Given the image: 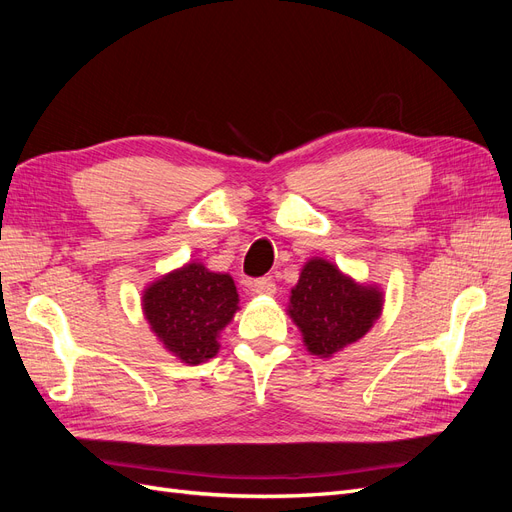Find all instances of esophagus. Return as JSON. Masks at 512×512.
Here are the masks:
<instances>
[{"mask_svg":"<svg viewBox=\"0 0 512 512\" xmlns=\"http://www.w3.org/2000/svg\"><path fill=\"white\" fill-rule=\"evenodd\" d=\"M252 294H265V297H271V294H275V282L271 280V277H260V280H254L252 286H250Z\"/></svg>","mask_w":512,"mask_h":512,"instance_id":"obj_1","label":"esophagus"}]
</instances>
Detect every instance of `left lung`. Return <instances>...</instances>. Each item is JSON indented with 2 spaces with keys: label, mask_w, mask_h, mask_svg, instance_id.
<instances>
[{
  "label": "left lung",
  "mask_w": 512,
  "mask_h": 512,
  "mask_svg": "<svg viewBox=\"0 0 512 512\" xmlns=\"http://www.w3.org/2000/svg\"><path fill=\"white\" fill-rule=\"evenodd\" d=\"M384 294L376 284H359L333 262L309 258L290 290L288 316L297 324L305 348L329 359L359 342L382 314Z\"/></svg>",
  "instance_id": "left-lung-1"
}]
</instances>
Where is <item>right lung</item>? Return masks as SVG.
Wrapping results in <instances>:
<instances>
[{"label": "right lung", "mask_w": 512, "mask_h": 512, "mask_svg": "<svg viewBox=\"0 0 512 512\" xmlns=\"http://www.w3.org/2000/svg\"><path fill=\"white\" fill-rule=\"evenodd\" d=\"M141 301L153 335L185 365L218 354V337L239 309L235 280L196 260L151 282Z\"/></svg>", "instance_id": "obj_1"}]
</instances>
